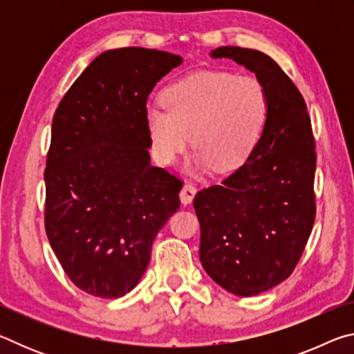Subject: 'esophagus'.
<instances>
[{
	"label": "esophagus",
	"instance_id": "esophagus-1",
	"mask_svg": "<svg viewBox=\"0 0 354 354\" xmlns=\"http://www.w3.org/2000/svg\"><path fill=\"white\" fill-rule=\"evenodd\" d=\"M196 194V189L190 183H185L183 185L181 192H179V198H181V203L183 205H189V203H192V200H194V196Z\"/></svg>",
	"mask_w": 354,
	"mask_h": 354
}]
</instances>
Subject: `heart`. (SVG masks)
Masks as SVG:
<instances>
[{
    "instance_id": "obj_1",
    "label": "heart",
    "mask_w": 354,
    "mask_h": 354,
    "mask_svg": "<svg viewBox=\"0 0 354 354\" xmlns=\"http://www.w3.org/2000/svg\"><path fill=\"white\" fill-rule=\"evenodd\" d=\"M164 106H148L145 124L154 159L170 165L189 145L192 165L231 171L259 142L268 117V95L256 77L200 71L170 84Z\"/></svg>"
}]
</instances>
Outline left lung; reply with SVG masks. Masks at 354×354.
Masks as SVG:
<instances>
[{"label":"left lung","instance_id":"1","mask_svg":"<svg viewBox=\"0 0 354 354\" xmlns=\"http://www.w3.org/2000/svg\"><path fill=\"white\" fill-rule=\"evenodd\" d=\"M253 71L268 95V117L253 153L223 183L196 194L200 261L227 292L251 297L290 277L315 220V140L303 95L272 57L220 46Z\"/></svg>","mask_w":354,"mask_h":354}]
</instances>
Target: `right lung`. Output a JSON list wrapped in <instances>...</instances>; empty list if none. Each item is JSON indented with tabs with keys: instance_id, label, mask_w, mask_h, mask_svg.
Here are the masks:
<instances>
[{
	"instance_id": "1",
	"label": "right lung",
	"mask_w": 354,
	"mask_h": 354,
	"mask_svg": "<svg viewBox=\"0 0 354 354\" xmlns=\"http://www.w3.org/2000/svg\"><path fill=\"white\" fill-rule=\"evenodd\" d=\"M183 57L129 46L101 53L59 103L45 169V230L64 272L100 298L127 295L179 209L183 181L149 164L147 100Z\"/></svg>"
}]
</instances>
